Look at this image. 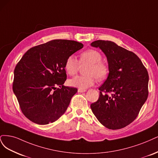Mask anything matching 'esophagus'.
I'll list each match as a JSON object with an SVG mask.
<instances>
[{
	"label": "esophagus",
	"mask_w": 158,
	"mask_h": 158,
	"mask_svg": "<svg viewBox=\"0 0 158 158\" xmlns=\"http://www.w3.org/2000/svg\"><path fill=\"white\" fill-rule=\"evenodd\" d=\"M77 91H78V93H85V92H86V90H85V89H79Z\"/></svg>",
	"instance_id": "1"
}]
</instances>
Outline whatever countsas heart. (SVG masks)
Returning a JSON list of instances; mask_svg holds the SVG:
<instances>
[{
	"label": "heart",
	"instance_id": "heart-1",
	"mask_svg": "<svg viewBox=\"0 0 158 158\" xmlns=\"http://www.w3.org/2000/svg\"><path fill=\"white\" fill-rule=\"evenodd\" d=\"M102 55L94 49H89L81 54L79 62L73 55H71L65 62V72L69 75H73L78 72L80 65H87L85 69V75H78L68 81L69 86L81 89L93 86L97 80L104 79L109 72L108 66L102 62Z\"/></svg>",
	"mask_w": 158,
	"mask_h": 158
}]
</instances>
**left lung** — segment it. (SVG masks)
Here are the masks:
<instances>
[{"label": "left lung", "instance_id": "left-lung-1", "mask_svg": "<svg viewBox=\"0 0 158 158\" xmlns=\"http://www.w3.org/2000/svg\"><path fill=\"white\" fill-rule=\"evenodd\" d=\"M107 58L109 74L100 87L98 100L90 104L96 118L106 128L119 129L132 123L148 96L149 76L137 56L109 40L90 44Z\"/></svg>", "mask_w": 158, "mask_h": 158}]
</instances>
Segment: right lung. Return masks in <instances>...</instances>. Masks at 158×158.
Masks as SVG:
<instances>
[{"label": "right lung", "mask_w": 158, "mask_h": 158, "mask_svg": "<svg viewBox=\"0 0 158 158\" xmlns=\"http://www.w3.org/2000/svg\"><path fill=\"white\" fill-rule=\"evenodd\" d=\"M83 47L75 40L57 39L31 48L14 72L13 91L23 115L39 125L53 123L67 110L77 89L64 86L65 62Z\"/></svg>", "instance_id": "obj_1"}]
</instances>
